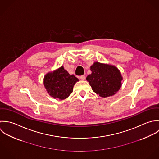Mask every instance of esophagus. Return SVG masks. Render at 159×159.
Returning <instances> with one entry per match:
<instances>
[{"mask_svg": "<svg viewBox=\"0 0 159 159\" xmlns=\"http://www.w3.org/2000/svg\"><path fill=\"white\" fill-rule=\"evenodd\" d=\"M80 79L82 80H84L85 79V76L84 75H80Z\"/></svg>", "mask_w": 159, "mask_h": 159, "instance_id": "34e87169", "label": "esophagus"}]
</instances>
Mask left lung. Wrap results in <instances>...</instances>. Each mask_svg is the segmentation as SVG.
Returning <instances> with one entry per match:
<instances>
[{"label": "left lung", "mask_w": 159, "mask_h": 159, "mask_svg": "<svg viewBox=\"0 0 159 159\" xmlns=\"http://www.w3.org/2000/svg\"><path fill=\"white\" fill-rule=\"evenodd\" d=\"M92 74L86 79L96 94L101 97L114 95L122 85V77L114 66L95 62L90 67Z\"/></svg>", "instance_id": "8db88e82"}]
</instances>
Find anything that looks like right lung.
<instances>
[{
	"instance_id": "1",
	"label": "right lung",
	"mask_w": 159,
	"mask_h": 159,
	"mask_svg": "<svg viewBox=\"0 0 159 159\" xmlns=\"http://www.w3.org/2000/svg\"><path fill=\"white\" fill-rule=\"evenodd\" d=\"M78 81L75 75L69 74L61 66L45 75L43 85L52 97L63 100L72 93L74 85Z\"/></svg>"
}]
</instances>
